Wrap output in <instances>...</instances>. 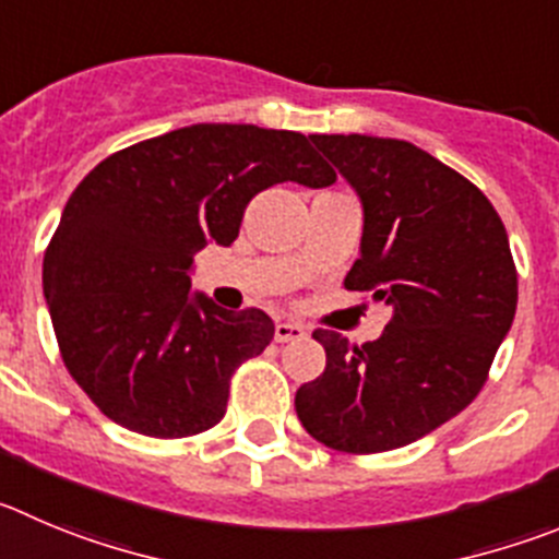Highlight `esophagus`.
Masks as SVG:
<instances>
[{
  "instance_id": "obj_1",
  "label": "esophagus",
  "mask_w": 559,
  "mask_h": 559,
  "mask_svg": "<svg viewBox=\"0 0 559 559\" xmlns=\"http://www.w3.org/2000/svg\"><path fill=\"white\" fill-rule=\"evenodd\" d=\"M306 336V328L300 322H278L275 325V342H297Z\"/></svg>"
}]
</instances>
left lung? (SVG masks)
<instances>
[{
	"instance_id": "left-lung-1",
	"label": "left lung",
	"mask_w": 559,
	"mask_h": 559,
	"mask_svg": "<svg viewBox=\"0 0 559 559\" xmlns=\"http://www.w3.org/2000/svg\"><path fill=\"white\" fill-rule=\"evenodd\" d=\"M309 138L361 201V255L344 286L372 292L391 320L361 347L314 331L325 372L297 389V419L333 450H397L461 414L483 389L519 300L508 231L472 181L419 145L372 134Z\"/></svg>"
}]
</instances>
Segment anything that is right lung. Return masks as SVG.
I'll list each match as a JSON object with an SVG mask.
<instances>
[{
	"label": "right lung",
	"mask_w": 559,
	"mask_h": 559,
	"mask_svg": "<svg viewBox=\"0 0 559 559\" xmlns=\"http://www.w3.org/2000/svg\"><path fill=\"white\" fill-rule=\"evenodd\" d=\"M336 181L309 138L253 123H192L107 156L62 209L44 297L62 361L104 416L185 438L226 414L234 369L273 342L264 311L192 292L195 253L237 239L250 198Z\"/></svg>",
	"instance_id": "1"
}]
</instances>
